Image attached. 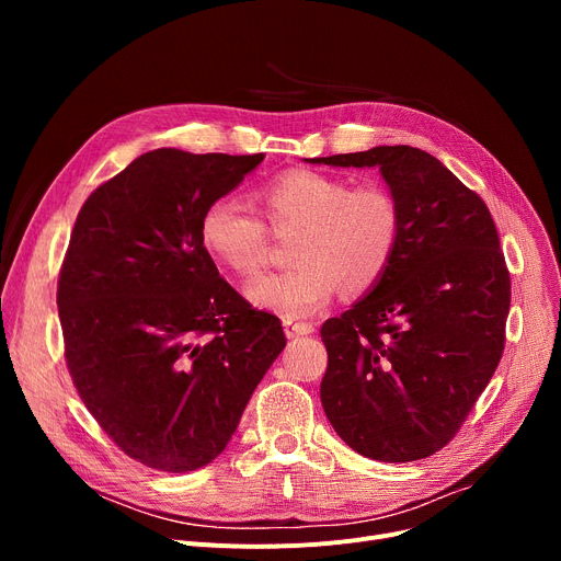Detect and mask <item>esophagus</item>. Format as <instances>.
Returning a JSON list of instances; mask_svg holds the SVG:
<instances>
[{"label": "esophagus", "instance_id": "34e87169", "mask_svg": "<svg viewBox=\"0 0 561 561\" xmlns=\"http://www.w3.org/2000/svg\"><path fill=\"white\" fill-rule=\"evenodd\" d=\"M284 332L288 339H298V336H309L313 332L311 322H293V320H284Z\"/></svg>", "mask_w": 561, "mask_h": 561}]
</instances>
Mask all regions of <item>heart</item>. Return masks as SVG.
<instances>
[{"instance_id": "1", "label": "heart", "mask_w": 561, "mask_h": 561, "mask_svg": "<svg viewBox=\"0 0 561 561\" xmlns=\"http://www.w3.org/2000/svg\"><path fill=\"white\" fill-rule=\"evenodd\" d=\"M263 214L282 229H300L288 273L265 275L248 286V298L286 320L313 316L339 286L364 293L387 273L400 241V211L381 186L352 188L332 174L293 170L261 191ZM199 241L218 263L239 275L263 268L268 233L259 216L231 195L206 204Z\"/></svg>"}]
</instances>
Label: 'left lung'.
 <instances>
[{
    "instance_id": "8db88e82",
    "label": "left lung",
    "mask_w": 561,
    "mask_h": 561,
    "mask_svg": "<svg viewBox=\"0 0 561 561\" xmlns=\"http://www.w3.org/2000/svg\"><path fill=\"white\" fill-rule=\"evenodd\" d=\"M379 168L400 211L387 273L320 330V402L364 457L416 461L466 421L505 350L512 286L486 204L432 154L409 145L309 159Z\"/></svg>"
}]
</instances>
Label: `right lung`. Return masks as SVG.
Instances as JSON below:
<instances>
[{"instance_id": "obj_1", "label": "right lung", "mask_w": 561, "mask_h": 561, "mask_svg": "<svg viewBox=\"0 0 561 561\" xmlns=\"http://www.w3.org/2000/svg\"><path fill=\"white\" fill-rule=\"evenodd\" d=\"M263 154L161 147L91 193L58 275L66 362L79 398L131 459L165 470L211 463L286 345L199 241L206 204Z\"/></svg>"}]
</instances>
